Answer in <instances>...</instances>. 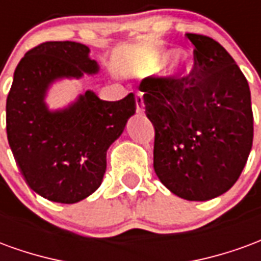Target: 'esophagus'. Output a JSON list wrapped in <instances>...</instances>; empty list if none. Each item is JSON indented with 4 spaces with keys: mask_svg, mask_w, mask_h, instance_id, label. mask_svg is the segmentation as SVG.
<instances>
[{
    "mask_svg": "<svg viewBox=\"0 0 261 261\" xmlns=\"http://www.w3.org/2000/svg\"><path fill=\"white\" fill-rule=\"evenodd\" d=\"M136 106H137V112H138V113H142V112H144L145 105H144V97H142V93H137L136 95Z\"/></svg>",
    "mask_w": 261,
    "mask_h": 261,
    "instance_id": "34e87169",
    "label": "esophagus"
}]
</instances>
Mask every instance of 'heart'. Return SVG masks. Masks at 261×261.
Instances as JSON below:
<instances>
[{
  "instance_id": "heart-1",
  "label": "heart",
  "mask_w": 261,
  "mask_h": 261,
  "mask_svg": "<svg viewBox=\"0 0 261 261\" xmlns=\"http://www.w3.org/2000/svg\"><path fill=\"white\" fill-rule=\"evenodd\" d=\"M165 59L164 51H159V50H148L145 53L142 54L141 59L138 61V71L141 74H152L155 69L158 68L162 60ZM187 68V61L183 56H176L173 61L170 63L168 69H166V75H172L175 71L180 69L185 71Z\"/></svg>"
}]
</instances>
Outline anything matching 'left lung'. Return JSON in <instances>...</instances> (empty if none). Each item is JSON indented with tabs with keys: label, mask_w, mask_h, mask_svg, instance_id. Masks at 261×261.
<instances>
[{
	"label": "left lung",
	"mask_w": 261,
	"mask_h": 261,
	"mask_svg": "<svg viewBox=\"0 0 261 261\" xmlns=\"http://www.w3.org/2000/svg\"><path fill=\"white\" fill-rule=\"evenodd\" d=\"M194 64L185 76L140 84L155 127L153 169L176 196L205 201L239 179L253 142L250 89L235 60L218 42L186 33Z\"/></svg>",
	"instance_id": "8db88e82"
}]
</instances>
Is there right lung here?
I'll return each instance as SVG.
<instances>
[{"mask_svg": "<svg viewBox=\"0 0 261 261\" xmlns=\"http://www.w3.org/2000/svg\"><path fill=\"white\" fill-rule=\"evenodd\" d=\"M89 47L46 42L31 48L15 69L7 97V136L28 186L50 201L74 204L97 190L106 152L136 113V97L102 100L86 91L63 110L50 112L44 96L51 82L97 72Z\"/></svg>", "mask_w": 261, "mask_h": 261, "instance_id": "1", "label": "right lung"}]
</instances>
